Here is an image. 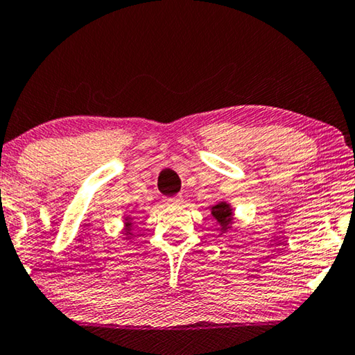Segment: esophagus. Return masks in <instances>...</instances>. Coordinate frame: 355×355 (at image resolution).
I'll use <instances>...</instances> for the list:
<instances>
[{
  "instance_id": "34e87169",
  "label": "esophagus",
  "mask_w": 355,
  "mask_h": 355,
  "mask_svg": "<svg viewBox=\"0 0 355 355\" xmlns=\"http://www.w3.org/2000/svg\"><path fill=\"white\" fill-rule=\"evenodd\" d=\"M164 202H166V204H168V205L178 204V202H182V196H173V198H166Z\"/></svg>"
}]
</instances>
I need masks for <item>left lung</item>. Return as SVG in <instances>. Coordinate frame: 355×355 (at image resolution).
Here are the masks:
<instances>
[{"label":"left lung","mask_w":355,"mask_h":355,"mask_svg":"<svg viewBox=\"0 0 355 355\" xmlns=\"http://www.w3.org/2000/svg\"><path fill=\"white\" fill-rule=\"evenodd\" d=\"M211 215L216 219L221 230H226L232 224V208L227 202H219L215 207H211Z\"/></svg>","instance_id":"1"}]
</instances>
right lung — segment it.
Here are the masks:
<instances>
[{
  "label": "right lung",
  "instance_id": "add662e5",
  "mask_svg": "<svg viewBox=\"0 0 355 355\" xmlns=\"http://www.w3.org/2000/svg\"><path fill=\"white\" fill-rule=\"evenodd\" d=\"M126 219H128V218H126ZM128 224H129V223H128Z\"/></svg>",
  "mask_w": 355,
  "mask_h": 355
}]
</instances>
